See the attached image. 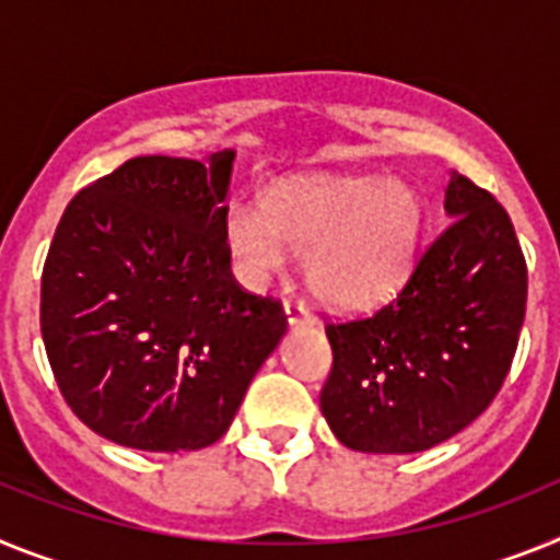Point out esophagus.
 <instances>
[{
    "label": "esophagus",
    "instance_id": "34e87169",
    "mask_svg": "<svg viewBox=\"0 0 560 560\" xmlns=\"http://www.w3.org/2000/svg\"><path fill=\"white\" fill-rule=\"evenodd\" d=\"M284 313H287V320H290V327H304V324H313V320H315V315L310 313V307L304 304V301L287 299L284 301Z\"/></svg>",
    "mask_w": 560,
    "mask_h": 560
}]
</instances>
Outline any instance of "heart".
Wrapping results in <instances>:
<instances>
[{"label": "heart", "instance_id": "heart-1", "mask_svg": "<svg viewBox=\"0 0 560 560\" xmlns=\"http://www.w3.org/2000/svg\"><path fill=\"white\" fill-rule=\"evenodd\" d=\"M420 228V197L406 183L327 179L267 194L261 213L231 208L225 242L247 284H267L293 253L318 299L354 310L402 284Z\"/></svg>", "mask_w": 560, "mask_h": 560}]
</instances>
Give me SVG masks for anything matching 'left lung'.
I'll use <instances>...</instances> for the list:
<instances>
[{"mask_svg":"<svg viewBox=\"0 0 560 560\" xmlns=\"http://www.w3.org/2000/svg\"><path fill=\"white\" fill-rule=\"evenodd\" d=\"M454 222L400 293L327 320L332 369L320 411L347 448L417 454L468 428L499 395L527 310V261L493 194L451 172Z\"/></svg>","mask_w":560,"mask_h":560,"instance_id":"8db88e82","label":"left lung"}]
</instances>
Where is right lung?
Instances as JSON below:
<instances>
[{"instance_id":"1","label":"right lung","mask_w":560,"mask_h":560,"mask_svg":"<svg viewBox=\"0 0 560 560\" xmlns=\"http://www.w3.org/2000/svg\"><path fill=\"white\" fill-rule=\"evenodd\" d=\"M233 152L132 158L72 197L42 273V338L72 415L138 451L220 440L287 329L233 279Z\"/></svg>"}]
</instances>
